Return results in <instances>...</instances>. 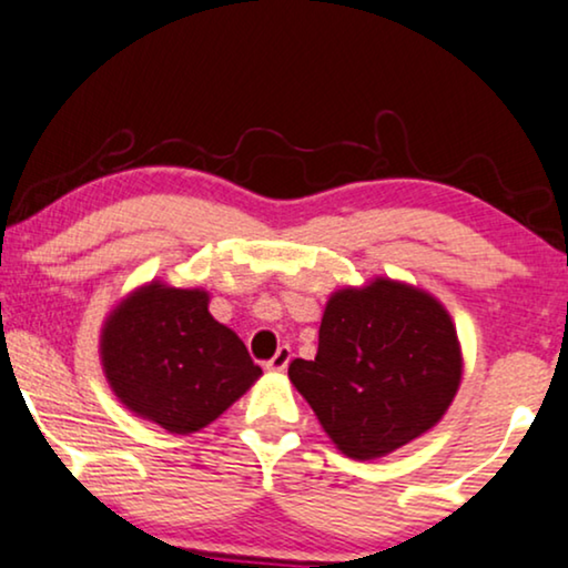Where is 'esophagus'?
Instances as JSON below:
<instances>
[{"label": "esophagus", "mask_w": 568, "mask_h": 568, "mask_svg": "<svg viewBox=\"0 0 568 568\" xmlns=\"http://www.w3.org/2000/svg\"><path fill=\"white\" fill-rule=\"evenodd\" d=\"M291 356H293V354H291L288 346H280V348L275 351V356H272L270 362H267V369H270V372H283V369L291 364Z\"/></svg>", "instance_id": "esophagus-1"}]
</instances>
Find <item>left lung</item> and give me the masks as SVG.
<instances>
[{"instance_id":"1","label":"left lung","mask_w":568,"mask_h":568,"mask_svg":"<svg viewBox=\"0 0 568 568\" xmlns=\"http://www.w3.org/2000/svg\"><path fill=\"white\" fill-rule=\"evenodd\" d=\"M456 325L433 293L390 277L327 298L320 348L291 383L341 454L369 462L433 429L462 385Z\"/></svg>"}]
</instances>
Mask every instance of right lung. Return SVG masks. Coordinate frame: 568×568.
Here are the masks:
<instances>
[{"label":"right lung","mask_w":568,"mask_h":568,"mask_svg":"<svg viewBox=\"0 0 568 568\" xmlns=\"http://www.w3.org/2000/svg\"><path fill=\"white\" fill-rule=\"evenodd\" d=\"M104 377L120 404L172 435L199 433L262 375L210 293L152 280L120 301L99 337Z\"/></svg>","instance_id":"1"}]
</instances>
